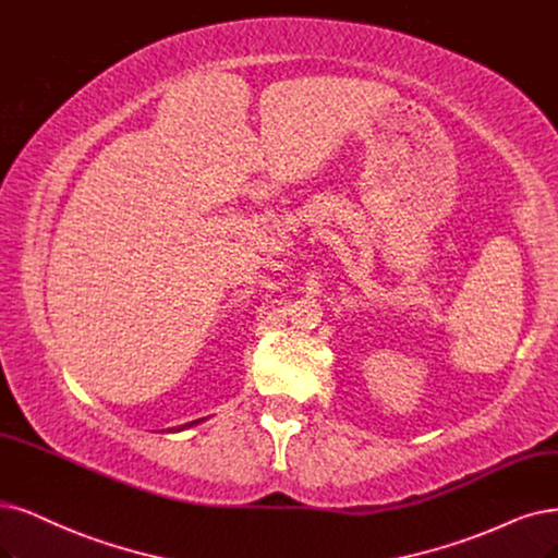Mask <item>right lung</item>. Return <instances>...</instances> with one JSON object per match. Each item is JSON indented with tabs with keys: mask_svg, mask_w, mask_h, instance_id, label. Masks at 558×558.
I'll return each mask as SVG.
<instances>
[{
	"mask_svg": "<svg viewBox=\"0 0 558 558\" xmlns=\"http://www.w3.org/2000/svg\"><path fill=\"white\" fill-rule=\"evenodd\" d=\"M204 418H197V421H191V423H185V425H179V427H170V432H181V429H189V427H193V425H199Z\"/></svg>",
	"mask_w": 558,
	"mask_h": 558,
	"instance_id": "add662e5",
	"label": "right lung"
}]
</instances>
